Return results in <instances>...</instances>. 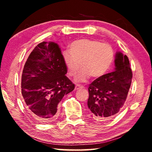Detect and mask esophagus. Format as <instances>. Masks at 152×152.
Listing matches in <instances>:
<instances>
[{"label":"esophagus","mask_w":152,"mask_h":152,"mask_svg":"<svg viewBox=\"0 0 152 152\" xmlns=\"http://www.w3.org/2000/svg\"><path fill=\"white\" fill-rule=\"evenodd\" d=\"M82 88H84L83 86H80V85H78V84H76V86H75V89L76 90H79V89H81Z\"/></svg>","instance_id":"obj_1"}]
</instances>
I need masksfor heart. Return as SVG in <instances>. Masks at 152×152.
<instances>
[{"label":"heart","mask_w":152,"mask_h":152,"mask_svg":"<svg viewBox=\"0 0 152 152\" xmlns=\"http://www.w3.org/2000/svg\"><path fill=\"white\" fill-rule=\"evenodd\" d=\"M70 50L62 53V60L67 72L74 76L83 68L76 78L77 82H85L90 76L98 78L106 74L113 62L114 52L111 46L99 41L83 39L74 41Z\"/></svg>","instance_id":"obj_1"}]
</instances>
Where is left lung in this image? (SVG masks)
Instances as JSON below:
<instances>
[{"label": "left lung", "mask_w": 152, "mask_h": 152, "mask_svg": "<svg viewBox=\"0 0 152 152\" xmlns=\"http://www.w3.org/2000/svg\"><path fill=\"white\" fill-rule=\"evenodd\" d=\"M132 79L127 56L117 51L114 71L95 80L88 86L87 105L94 119L106 120L115 117L125 103Z\"/></svg>", "instance_id": "8db88e82"}]
</instances>
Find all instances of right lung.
I'll list each match as a JSON object with an SVG mask.
<instances>
[{
  "instance_id": "add662e5",
  "label": "right lung",
  "mask_w": 152,
  "mask_h": 152,
  "mask_svg": "<svg viewBox=\"0 0 152 152\" xmlns=\"http://www.w3.org/2000/svg\"><path fill=\"white\" fill-rule=\"evenodd\" d=\"M57 43H40L30 53L21 77V92L27 110L43 123L53 121L64 95L74 89L66 76Z\"/></svg>"
}]
</instances>
